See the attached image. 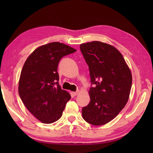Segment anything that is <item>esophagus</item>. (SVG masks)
<instances>
[{"label":"esophagus","instance_id":"34e87169","mask_svg":"<svg viewBox=\"0 0 153 153\" xmlns=\"http://www.w3.org/2000/svg\"><path fill=\"white\" fill-rule=\"evenodd\" d=\"M77 94H78V91H75V92H72V95L74 96H76Z\"/></svg>","mask_w":153,"mask_h":153}]
</instances>
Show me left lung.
Wrapping results in <instances>:
<instances>
[{"label":"left lung","mask_w":153,"mask_h":153,"mask_svg":"<svg viewBox=\"0 0 153 153\" xmlns=\"http://www.w3.org/2000/svg\"><path fill=\"white\" fill-rule=\"evenodd\" d=\"M80 51L89 66L91 83V100L83 107V118L93 126L106 124L128 102L132 84L131 71L122 54L108 44L92 41L81 45Z\"/></svg>","instance_id":"left-lung-1"}]
</instances>
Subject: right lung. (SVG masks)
Listing matches in <instances>:
<instances>
[{
	"label": "right lung",
	"instance_id": "1",
	"mask_svg": "<svg viewBox=\"0 0 153 153\" xmlns=\"http://www.w3.org/2000/svg\"><path fill=\"white\" fill-rule=\"evenodd\" d=\"M76 50L53 42L38 47L25 62L19 77L18 92L23 103L44 123L57 121L71 96L58 84V65L61 58Z\"/></svg>",
	"mask_w": 153,
	"mask_h": 153
}]
</instances>
